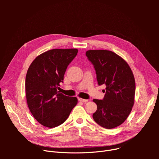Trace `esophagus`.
<instances>
[{
    "mask_svg": "<svg viewBox=\"0 0 159 159\" xmlns=\"http://www.w3.org/2000/svg\"><path fill=\"white\" fill-rule=\"evenodd\" d=\"M79 101L80 102H82L86 103V102H87L88 101V100H87V99H84V98H79Z\"/></svg>",
    "mask_w": 159,
    "mask_h": 159,
    "instance_id": "34e87169",
    "label": "esophagus"
}]
</instances>
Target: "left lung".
Returning <instances> with one entry per match:
<instances>
[{
	"instance_id": "left-lung-1",
	"label": "left lung",
	"mask_w": 159,
	"mask_h": 159,
	"mask_svg": "<svg viewBox=\"0 0 159 159\" xmlns=\"http://www.w3.org/2000/svg\"><path fill=\"white\" fill-rule=\"evenodd\" d=\"M86 55L92 63L99 86H106L102 100L93 99L97 110L93 114L100 126L112 129L126 120L134 104L135 81L128 63L108 50H88Z\"/></svg>"
}]
</instances>
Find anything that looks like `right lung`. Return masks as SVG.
<instances>
[{"label": "right lung", "instance_id": "1", "mask_svg": "<svg viewBox=\"0 0 159 159\" xmlns=\"http://www.w3.org/2000/svg\"><path fill=\"white\" fill-rule=\"evenodd\" d=\"M77 53V49L49 50L37 57L28 70L25 83L28 106L34 118L46 127L64 123L77 104V97L58 91L67 67Z\"/></svg>", "mask_w": 159, "mask_h": 159}]
</instances>
